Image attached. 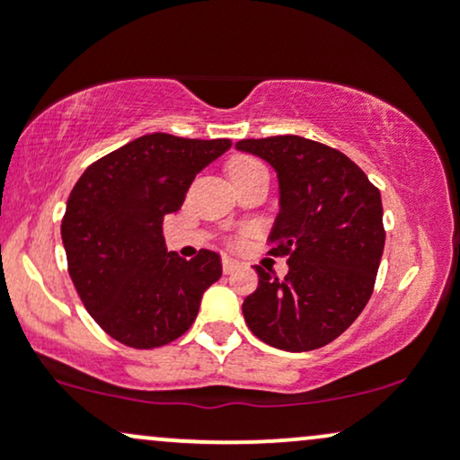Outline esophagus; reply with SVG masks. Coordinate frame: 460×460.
Returning a JSON list of instances; mask_svg holds the SVG:
<instances>
[{"instance_id": "1", "label": "esophagus", "mask_w": 460, "mask_h": 460, "mask_svg": "<svg viewBox=\"0 0 460 460\" xmlns=\"http://www.w3.org/2000/svg\"><path fill=\"white\" fill-rule=\"evenodd\" d=\"M240 268V263H237L235 260H231V257H223V272L225 274H231L234 270H237Z\"/></svg>"}]
</instances>
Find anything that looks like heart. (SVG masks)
Masks as SVG:
<instances>
[{
  "label": "heart",
  "instance_id": "1",
  "mask_svg": "<svg viewBox=\"0 0 460 460\" xmlns=\"http://www.w3.org/2000/svg\"><path fill=\"white\" fill-rule=\"evenodd\" d=\"M226 171H229V175L234 181H240V179H246V177H252V175H260V172H268L266 166L260 160H255V157L251 155H234L226 164ZM255 235V231L252 229H244L242 234H237L231 237V244L234 246H246L248 240Z\"/></svg>",
  "mask_w": 460,
  "mask_h": 460
}]
</instances>
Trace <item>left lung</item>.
<instances>
[{"label": "left lung", "mask_w": 460, "mask_h": 460, "mask_svg": "<svg viewBox=\"0 0 460 460\" xmlns=\"http://www.w3.org/2000/svg\"><path fill=\"white\" fill-rule=\"evenodd\" d=\"M235 146L277 171L281 214L270 252L289 266L283 279L255 266L260 285L242 305L248 329L289 352L331 344L374 292L385 248L381 192L350 157L303 136Z\"/></svg>", "instance_id": "obj_1"}]
</instances>
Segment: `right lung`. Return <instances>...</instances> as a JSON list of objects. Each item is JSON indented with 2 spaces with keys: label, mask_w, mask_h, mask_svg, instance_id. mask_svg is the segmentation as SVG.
<instances>
[{
  "label": "right lung",
  "mask_w": 460,
  "mask_h": 460,
  "mask_svg": "<svg viewBox=\"0 0 460 460\" xmlns=\"http://www.w3.org/2000/svg\"><path fill=\"white\" fill-rule=\"evenodd\" d=\"M229 146V138L146 134L93 162L71 190L62 216L68 274L93 320L120 344L175 341L223 274L214 251L200 248L190 261L166 252L162 225Z\"/></svg>",
  "instance_id": "right-lung-1"
}]
</instances>
